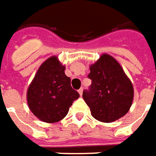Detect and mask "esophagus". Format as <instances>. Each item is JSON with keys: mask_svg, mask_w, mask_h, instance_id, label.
Listing matches in <instances>:
<instances>
[{"mask_svg": "<svg viewBox=\"0 0 156 156\" xmlns=\"http://www.w3.org/2000/svg\"><path fill=\"white\" fill-rule=\"evenodd\" d=\"M78 92H79V94H80V95H81V94H82V92H83V88H82V87L80 88V89L78 90Z\"/></svg>", "mask_w": 156, "mask_h": 156, "instance_id": "obj_1", "label": "esophagus"}]
</instances>
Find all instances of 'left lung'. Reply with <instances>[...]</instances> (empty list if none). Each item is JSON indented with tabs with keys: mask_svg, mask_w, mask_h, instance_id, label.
Instances as JSON below:
<instances>
[{
	"mask_svg": "<svg viewBox=\"0 0 156 156\" xmlns=\"http://www.w3.org/2000/svg\"><path fill=\"white\" fill-rule=\"evenodd\" d=\"M92 83L82 97L92 116L102 122H112L124 116L133 102L134 87L116 60L108 54L90 66Z\"/></svg>",
	"mask_w": 156,
	"mask_h": 156,
	"instance_id": "obj_1",
	"label": "left lung"
}]
</instances>
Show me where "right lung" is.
Listing matches in <instances>:
<instances>
[{
    "mask_svg": "<svg viewBox=\"0 0 156 156\" xmlns=\"http://www.w3.org/2000/svg\"><path fill=\"white\" fill-rule=\"evenodd\" d=\"M64 71L65 66L56 56H51L40 66L27 88L28 108L44 122L62 120L74 101L80 97L72 88L71 80Z\"/></svg>",
    "mask_w": 156,
    "mask_h": 156,
    "instance_id": "add662e5",
    "label": "right lung"
}]
</instances>
